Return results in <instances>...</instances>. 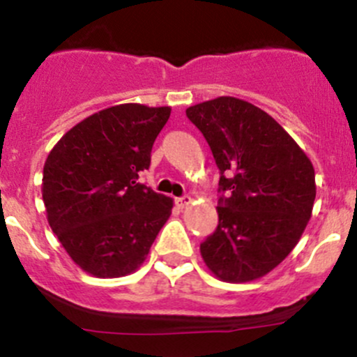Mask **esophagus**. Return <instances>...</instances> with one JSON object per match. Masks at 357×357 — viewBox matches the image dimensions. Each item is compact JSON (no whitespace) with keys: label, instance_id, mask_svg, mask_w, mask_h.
<instances>
[{"label":"esophagus","instance_id":"esophagus-1","mask_svg":"<svg viewBox=\"0 0 357 357\" xmlns=\"http://www.w3.org/2000/svg\"><path fill=\"white\" fill-rule=\"evenodd\" d=\"M176 205H178L179 208H186V207H190L191 205V197L190 195H185V197H181V198H176Z\"/></svg>","mask_w":357,"mask_h":357}]
</instances>
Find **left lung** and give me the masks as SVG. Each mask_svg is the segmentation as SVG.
<instances>
[{
    "label": "left lung",
    "instance_id": "1",
    "mask_svg": "<svg viewBox=\"0 0 357 357\" xmlns=\"http://www.w3.org/2000/svg\"><path fill=\"white\" fill-rule=\"evenodd\" d=\"M186 116L204 133L227 195L202 258L224 282L260 279L294 250L311 219L313 164L272 116L243 99L205 100Z\"/></svg>",
    "mask_w": 357,
    "mask_h": 357
}]
</instances>
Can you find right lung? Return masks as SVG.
I'll use <instances>...</instances> for the list:
<instances>
[{
    "label": "right lung",
    "mask_w": 357,
    "mask_h": 357,
    "mask_svg": "<svg viewBox=\"0 0 357 357\" xmlns=\"http://www.w3.org/2000/svg\"><path fill=\"white\" fill-rule=\"evenodd\" d=\"M171 107L119 104L66 131L44 164L47 222L71 260L99 279L140 268L172 198L138 183Z\"/></svg>",
    "instance_id": "right-lung-1"
}]
</instances>
